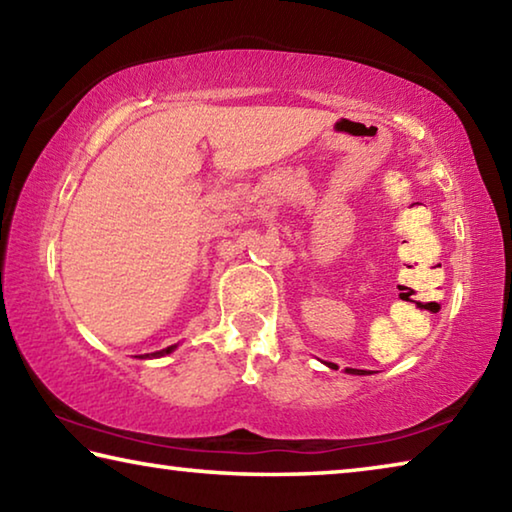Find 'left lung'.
<instances>
[{
    "label": "left lung",
    "mask_w": 512,
    "mask_h": 512,
    "mask_svg": "<svg viewBox=\"0 0 512 512\" xmlns=\"http://www.w3.org/2000/svg\"><path fill=\"white\" fill-rule=\"evenodd\" d=\"M327 366L336 370L334 363H327ZM345 372H350V375H366V370H357V368H345Z\"/></svg>",
    "instance_id": "left-lung-1"
}]
</instances>
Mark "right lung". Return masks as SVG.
<instances>
[{
	"mask_svg": "<svg viewBox=\"0 0 512 512\" xmlns=\"http://www.w3.org/2000/svg\"><path fill=\"white\" fill-rule=\"evenodd\" d=\"M178 345H169V348H164L160 352H151V354H142V359H158V357H164V354H171L173 350H176Z\"/></svg>",
	"mask_w": 512,
	"mask_h": 512,
	"instance_id": "obj_1",
	"label": "right lung"
}]
</instances>
